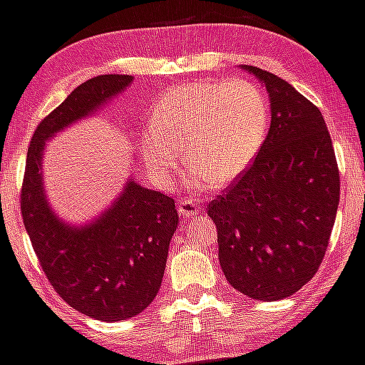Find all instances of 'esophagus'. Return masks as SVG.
<instances>
[{"label":"esophagus","mask_w":365,"mask_h":365,"mask_svg":"<svg viewBox=\"0 0 365 365\" xmlns=\"http://www.w3.org/2000/svg\"><path fill=\"white\" fill-rule=\"evenodd\" d=\"M179 214L182 215L185 219H190L192 215L199 214V206L195 205L193 201H186V199H185V201L179 202Z\"/></svg>","instance_id":"obj_1"}]
</instances>
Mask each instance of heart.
I'll return each mask as SVG.
<instances>
[{
  "label": "heart",
  "instance_id": "1",
  "mask_svg": "<svg viewBox=\"0 0 365 365\" xmlns=\"http://www.w3.org/2000/svg\"><path fill=\"white\" fill-rule=\"evenodd\" d=\"M270 106L259 87L245 80L193 82L172 87L153 108L143 155L157 185L170 188L186 146L193 170L188 188L205 192L232 185L252 166L265 144Z\"/></svg>",
  "mask_w": 365,
  "mask_h": 365
}]
</instances>
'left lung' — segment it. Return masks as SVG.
<instances>
[{
    "mask_svg": "<svg viewBox=\"0 0 365 365\" xmlns=\"http://www.w3.org/2000/svg\"><path fill=\"white\" fill-rule=\"evenodd\" d=\"M269 93L270 128L247 172L208 205L219 265L235 291L261 302L298 292L329 245L340 173L320 109L289 82L243 66Z\"/></svg>",
    "mask_w": 365,
    "mask_h": 365,
    "instance_id": "1",
    "label": "left lung"
}]
</instances>
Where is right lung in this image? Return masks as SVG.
Returning <instances> with one entry per match:
<instances>
[{"instance_id": "obj_1", "label": "right lung", "mask_w": 365, "mask_h": 365, "mask_svg": "<svg viewBox=\"0 0 365 365\" xmlns=\"http://www.w3.org/2000/svg\"><path fill=\"white\" fill-rule=\"evenodd\" d=\"M133 82L102 74L78 86L38 124L27 151L21 215L40 265L71 307L95 320L133 318L155 299L179 225L175 202L131 177L111 205L86 225L58 217L43 186L45 143L104 108Z\"/></svg>"}]
</instances>
